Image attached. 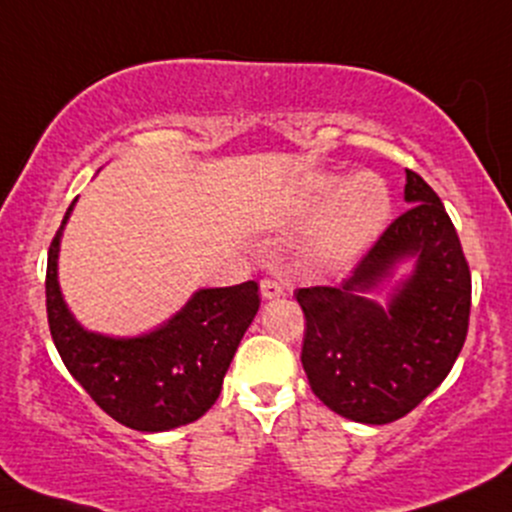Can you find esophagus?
<instances>
[{
    "label": "esophagus",
    "mask_w": 512,
    "mask_h": 512,
    "mask_svg": "<svg viewBox=\"0 0 512 512\" xmlns=\"http://www.w3.org/2000/svg\"><path fill=\"white\" fill-rule=\"evenodd\" d=\"M260 291H262V299H277V296H284V284L279 279L267 277L260 282Z\"/></svg>",
    "instance_id": "obj_1"
}]
</instances>
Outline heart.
<instances>
[{
	"instance_id": "1",
	"label": "heart",
	"mask_w": 512,
	"mask_h": 512,
	"mask_svg": "<svg viewBox=\"0 0 512 512\" xmlns=\"http://www.w3.org/2000/svg\"><path fill=\"white\" fill-rule=\"evenodd\" d=\"M320 226L313 260L335 267L364 250L386 226L391 211V194L384 179L374 172H355L338 184L335 177H316L303 187L299 206L318 209Z\"/></svg>"
}]
</instances>
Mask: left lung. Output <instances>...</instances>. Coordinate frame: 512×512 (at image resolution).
I'll return each instance as SVG.
<instances>
[{
  "instance_id": "obj_1",
  "label": "left lung",
  "mask_w": 512,
  "mask_h": 512,
  "mask_svg": "<svg viewBox=\"0 0 512 512\" xmlns=\"http://www.w3.org/2000/svg\"><path fill=\"white\" fill-rule=\"evenodd\" d=\"M411 209L396 218L340 286L296 291L306 316L301 364L311 391L342 418L386 425L430 396L462 352L471 274L440 196L406 170ZM414 272L384 309L368 299L398 261Z\"/></svg>"
}]
</instances>
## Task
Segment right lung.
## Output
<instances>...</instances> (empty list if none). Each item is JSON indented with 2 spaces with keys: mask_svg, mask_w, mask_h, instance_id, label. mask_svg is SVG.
Returning <instances> with one entry per match:
<instances>
[{
  "mask_svg": "<svg viewBox=\"0 0 512 512\" xmlns=\"http://www.w3.org/2000/svg\"><path fill=\"white\" fill-rule=\"evenodd\" d=\"M55 233L48 250L46 308L55 347L67 372L104 413L140 432H162L199 420L216 403L235 350L250 328L257 282L199 289L187 306L153 333L109 338L84 330L60 294Z\"/></svg>",
  "mask_w": 512,
  "mask_h": 512,
  "instance_id": "1",
  "label": "right lung"
}]
</instances>
